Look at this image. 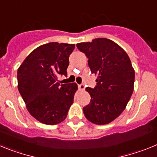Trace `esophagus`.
<instances>
[{"mask_svg":"<svg viewBox=\"0 0 157 157\" xmlns=\"http://www.w3.org/2000/svg\"><path fill=\"white\" fill-rule=\"evenodd\" d=\"M78 87L80 91H84V89H85V86H84V84H79Z\"/></svg>","mask_w":157,"mask_h":157,"instance_id":"1","label":"esophagus"}]
</instances>
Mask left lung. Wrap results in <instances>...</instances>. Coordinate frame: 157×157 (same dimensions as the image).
<instances>
[{
  "mask_svg": "<svg viewBox=\"0 0 157 157\" xmlns=\"http://www.w3.org/2000/svg\"><path fill=\"white\" fill-rule=\"evenodd\" d=\"M88 59L97 85L86 87L91 101L83 108L85 117L98 125L109 124L125 109L133 93L135 70L126 52L106 38L77 44Z\"/></svg>",
  "mask_w": 157,
  "mask_h": 157,
  "instance_id": "obj_1",
  "label": "left lung"
}]
</instances>
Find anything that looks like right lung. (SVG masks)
<instances>
[{"mask_svg":"<svg viewBox=\"0 0 157 157\" xmlns=\"http://www.w3.org/2000/svg\"><path fill=\"white\" fill-rule=\"evenodd\" d=\"M75 44L51 42L31 52L17 72L18 89L31 116L40 123L55 125L64 121L77 91L76 83L61 84L67 75L69 57Z\"/></svg>","mask_w":157,"mask_h":157,"instance_id":"obj_1","label":"right lung"}]
</instances>
